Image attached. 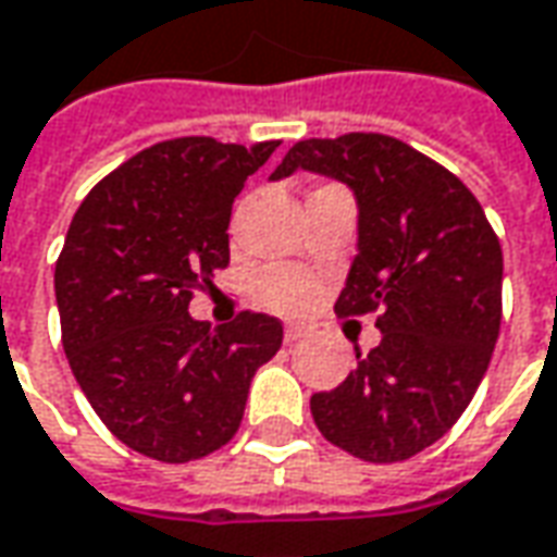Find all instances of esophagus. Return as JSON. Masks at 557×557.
<instances>
[{"label": "esophagus", "mask_w": 557, "mask_h": 557, "mask_svg": "<svg viewBox=\"0 0 557 557\" xmlns=\"http://www.w3.org/2000/svg\"><path fill=\"white\" fill-rule=\"evenodd\" d=\"M308 335H310V329L301 326V323H286V329H283V342H286V344L305 342Z\"/></svg>", "instance_id": "34e87169"}]
</instances>
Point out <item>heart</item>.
I'll use <instances>...</instances> for the list:
<instances>
[{
	"label": "heart",
	"mask_w": 557,
	"mask_h": 557,
	"mask_svg": "<svg viewBox=\"0 0 557 557\" xmlns=\"http://www.w3.org/2000/svg\"><path fill=\"white\" fill-rule=\"evenodd\" d=\"M256 295L264 308L280 310V313H298L317 298V283L310 274L298 268H268L256 280Z\"/></svg>",
	"instance_id": "1"
}]
</instances>
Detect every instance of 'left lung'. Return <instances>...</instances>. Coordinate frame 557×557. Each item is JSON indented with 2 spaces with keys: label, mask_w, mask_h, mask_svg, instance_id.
<instances>
[{
  "label": "left lung",
  "mask_w": 557,
  "mask_h": 557,
  "mask_svg": "<svg viewBox=\"0 0 557 557\" xmlns=\"http://www.w3.org/2000/svg\"><path fill=\"white\" fill-rule=\"evenodd\" d=\"M295 170L354 191L359 252L335 313L377 310L381 329L338 387L310 396V414L342 451L399 463L445 436L485 377L503 317L500 240L467 185L403 139H301L271 180Z\"/></svg>",
  "instance_id": "1"
}]
</instances>
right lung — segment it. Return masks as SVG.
Segmentation results:
<instances>
[{
	"mask_svg": "<svg viewBox=\"0 0 557 557\" xmlns=\"http://www.w3.org/2000/svg\"><path fill=\"white\" fill-rule=\"evenodd\" d=\"M277 146L158 143L72 215L54 268L63 350L112 436L151 460L188 463L231 442L252 374L283 344L268 313L244 310L222 329L188 313L228 264L231 203Z\"/></svg>",
	"mask_w": 557,
	"mask_h": 557,
	"instance_id": "1",
	"label": "right lung"
}]
</instances>
